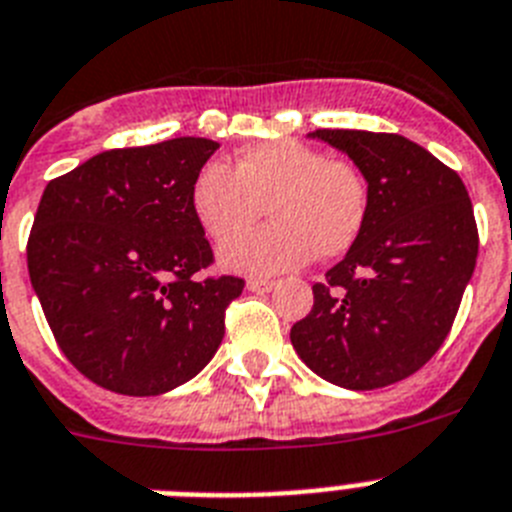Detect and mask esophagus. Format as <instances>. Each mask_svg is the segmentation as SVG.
<instances>
[{"label": "esophagus", "mask_w": 512, "mask_h": 512, "mask_svg": "<svg viewBox=\"0 0 512 512\" xmlns=\"http://www.w3.org/2000/svg\"><path fill=\"white\" fill-rule=\"evenodd\" d=\"M247 289L255 291V294H265V291L276 289V281H268V278H249Z\"/></svg>", "instance_id": "esophagus-1"}]
</instances>
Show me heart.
Listing matches in <instances>:
<instances>
[{
    "mask_svg": "<svg viewBox=\"0 0 512 512\" xmlns=\"http://www.w3.org/2000/svg\"><path fill=\"white\" fill-rule=\"evenodd\" d=\"M265 204L277 221L237 237ZM192 210L210 239L237 237L221 249L223 268L281 273L354 247L369 216V184L356 163L328 158L315 145L265 140L249 145L236 169L205 163L192 184Z\"/></svg>",
    "mask_w": 512,
    "mask_h": 512,
    "instance_id": "obj_1",
    "label": "heart"
}]
</instances>
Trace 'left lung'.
I'll return each mask as SVG.
<instances>
[{"instance_id":"left-lung-1","label":"left lung","mask_w":512,"mask_h":512,"mask_svg":"<svg viewBox=\"0 0 512 512\" xmlns=\"http://www.w3.org/2000/svg\"><path fill=\"white\" fill-rule=\"evenodd\" d=\"M369 184L362 236L312 286L291 328L312 372L349 390L406 380L437 354L476 268L479 231L461 176L401 135L317 130Z\"/></svg>"}]
</instances>
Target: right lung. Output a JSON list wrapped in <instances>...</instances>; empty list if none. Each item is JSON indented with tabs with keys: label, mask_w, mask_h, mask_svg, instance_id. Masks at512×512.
<instances>
[{
	"label": "right lung",
	"mask_w": 512,
	"mask_h": 512,
	"mask_svg": "<svg viewBox=\"0 0 512 512\" xmlns=\"http://www.w3.org/2000/svg\"><path fill=\"white\" fill-rule=\"evenodd\" d=\"M218 143L176 137L114 148L46 184L28 273L62 354L122 395L179 388L213 359L236 276L213 265L192 184Z\"/></svg>",
	"instance_id": "obj_1"
}]
</instances>
